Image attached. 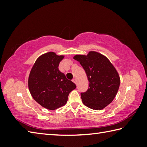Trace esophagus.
I'll return each mask as SVG.
<instances>
[{
  "label": "esophagus",
  "instance_id": "1",
  "mask_svg": "<svg viewBox=\"0 0 147 147\" xmlns=\"http://www.w3.org/2000/svg\"><path fill=\"white\" fill-rule=\"evenodd\" d=\"M73 82H74V84H76V79H75V78L73 79Z\"/></svg>",
  "mask_w": 147,
  "mask_h": 147
}]
</instances>
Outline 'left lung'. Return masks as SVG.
Instances as JSON below:
<instances>
[{
  "label": "left lung",
  "instance_id": "8db88e82",
  "mask_svg": "<svg viewBox=\"0 0 147 147\" xmlns=\"http://www.w3.org/2000/svg\"><path fill=\"white\" fill-rule=\"evenodd\" d=\"M85 70L89 88L81 93L84 105L95 110L104 109L113 101L120 86V77L109 59L102 54L90 51L88 55H75Z\"/></svg>",
  "mask_w": 147,
  "mask_h": 147
}]
</instances>
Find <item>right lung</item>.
<instances>
[{"label": "right lung", "mask_w": 147, "mask_h": 147, "mask_svg": "<svg viewBox=\"0 0 147 147\" xmlns=\"http://www.w3.org/2000/svg\"><path fill=\"white\" fill-rule=\"evenodd\" d=\"M64 56L54 52L42 54L36 59L29 74L28 85L33 98L41 106L54 110L67 103L75 84L67 79L58 66Z\"/></svg>", "instance_id": "obj_1"}]
</instances>
